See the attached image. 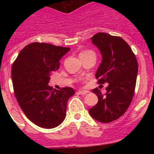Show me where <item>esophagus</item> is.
<instances>
[{
  "label": "esophagus",
  "instance_id": "34e87169",
  "mask_svg": "<svg viewBox=\"0 0 154 154\" xmlns=\"http://www.w3.org/2000/svg\"><path fill=\"white\" fill-rule=\"evenodd\" d=\"M78 93L80 94H86L88 93V91H86V90H79L78 91Z\"/></svg>",
  "mask_w": 154,
  "mask_h": 154
}]
</instances>
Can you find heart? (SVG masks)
Instances as JSON below:
<instances>
[{"label": "heart", "mask_w": 154, "mask_h": 154, "mask_svg": "<svg viewBox=\"0 0 154 154\" xmlns=\"http://www.w3.org/2000/svg\"><path fill=\"white\" fill-rule=\"evenodd\" d=\"M91 53H94L92 51H89V50H87V51H84L80 54V55H82V54H91Z\"/></svg>", "instance_id": "obj_1"}]
</instances>
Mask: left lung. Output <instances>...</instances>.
<instances>
[{"label":"left lung","instance_id":"left-lung-1","mask_svg":"<svg viewBox=\"0 0 154 154\" xmlns=\"http://www.w3.org/2000/svg\"><path fill=\"white\" fill-rule=\"evenodd\" d=\"M91 41L99 48L103 58L96 73L97 83H108V86L104 97L97 88L92 90L98 102L88 112L95 120L109 123L123 116L133 100L137 60L130 45L120 36L97 32Z\"/></svg>","mask_w":154,"mask_h":154}]
</instances>
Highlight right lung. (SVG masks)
Segmentation results:
<instances>
[{
    "mask_svg": "<svg viewBox=\"0 0 154 154\" xmlns=\"http://www.w3.org/2000/svg\"><path fill=\"white\" fill-rule=\"evenodd\" d=\"M69 48L32 42L20 51L12 67L15 96L32 123L46 129L60 125L66 115L68 99L74 94L71 87L60 90L48 86L50 75L60 68V60Z\"/></svg>",
    "mask_w": 154,
    "mask_h": 154,
    "instance_id": "right-lung-1",
    "label": "right lung"
}]
</instances>
